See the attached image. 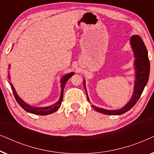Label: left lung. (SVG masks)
Listing matches in <instances>:
<instances>
[{
  "mask_svg": "<svg viewBox=\"0 0 154 154\" xmlns=\"http://www.w3.org/2000/svg\"><path fill=\"white\" fill-rule=\"evenodd\" d=\"M130 44H131L132 49L134 51V66L136 70V81L134 85V93L132 94L131 100L125 106L119 110H106V109L99 108L95 106L92 105V107L97 111V112L104 113L106 115H121L127 112L134 106L141 94H142L144 87L146 86L148 82L149 77V72H150V63L148 57V52L146 46H145L142 39L139 35H132L130 38ZM85 82L83 81L84 88H85L86 94ZM87 98L89 102V98L87 94Z\"/></svg>",
  "mask_w": 154,
  "mask_h": 154,
  "instance_id": "left-lung-1",
  "label": "left lung"
}]
</instances>
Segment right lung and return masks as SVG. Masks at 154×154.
Wrapping results in <instances>:
<instances>
[{
	"mask_svg": "<svg viewBox=\"0 0 154 154\" xmlns=\"http://www.w3.org/2000/svg\"><path fill=\"white\" fill-rule=\"evenodd\" d=\"M10 66V65H9ZM74 74V73H69L66 75H64V77L62 78V80H61V83H62V90H61V94H60V98L57 102H56L55 104L52 105L48 107H42V108H40V107H33L31 106L30 105L27 104L26 103H25L24 101H23L22 99H20V97L17 95V94L16 93L15 90H14V88H13V85L11 83H10V85L11 86V89L12 90V92H13V94L15 97V100L22 107L23 109H24L25 111H27V112H29L31 113H33V114L36 115H41V116H45V115H48L51 114V113L55 112V111L57 110V109L60 108L61 104H62V102L63 100V93H64V86L66 85V82L68 81V80L70 79V78L72 76V75ZM9 79H10V75H9Z\"/></svg>",
	"mask_w": 154,
	"mask_h": 154,
	"instance_id": "1",
	"label": "right lung"
}]
</instances>
